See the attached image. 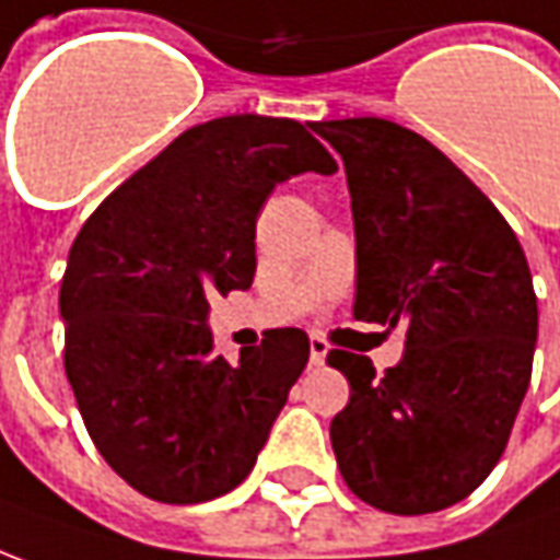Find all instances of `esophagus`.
<instances>
[{"label":"esophagus","instance_id":"obj_1","mask_svg":"<svg viewBox=\"0 0 560 560\" xmlns=\"http://www.w3.org/2000/svg\"><path fill=\"white\" fill-rule=\"evenodd\" d=\"M327 341L324 339H312L308 341V363L312 365H324V360H327Z\"/></svg>","mask_w":560,"mask_h":560}]
</instances>
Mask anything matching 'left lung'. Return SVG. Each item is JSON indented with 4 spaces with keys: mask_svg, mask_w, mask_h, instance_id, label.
Segmentation results:
<instances>
[{
    "mask_svg": "<svg viewBox=\"0 0 560 560\" xmlns=\"http://www.w3.org/2000/svg\"><path fill=\"white\" fill-rule=\"evenodd\" d=\"M345 161L353 317L405 324L401 363L329 351L351 401L329 422L348 489L396 516L453 506L504 453L530 384L537 296L516 233L444 152L377 116L312 122Z\"/></svg>",
    "mask_w": 560,
    "mask_h": 560,
    "instance_id": "obj_1",
    "label": "left lung"
}]
</instances>
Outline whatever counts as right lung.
Segmentation results:
<instances>
[{"mask_svg":"<svg viewBox=\"0 0 560 560\" xmlns=\"http://www.w3.org/2000/svg\"><path fill=\"white\" fill-rule=\"evenodd\" d=\"M308 128L257 114L188 128L104 197L68 252V384L104 462L152 501L236 489L308 363L296 327L269 329L236 360L209 332V300L252 288L272 188L339 171Z\"/></svg>","mask_w":560,"mask_h":560,"instance_id":"add662e5","label":"right lung"}]
</instances>
